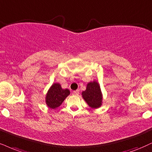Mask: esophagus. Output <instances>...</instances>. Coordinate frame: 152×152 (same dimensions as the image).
<instances>
[{
	"mask_svg": "<svg viewBox=\"0 0 152 152\" xmlns=\"http://www.w3.org/2000/svg\"><path fill=\"white\" fill-rule=\"evenodd\" d=\"M79 94V90H76V91H74L72 92V94L74 95V96H77Z\"/></svg>",
	"mask_w": 152,
	"mask_h": 152,
	"instance_id": "1",
	"label": "esophagus"
}]
</instances>
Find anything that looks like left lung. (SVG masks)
<instances>
[{
	"label": "left lung",
	"instance_id": "1",
	"mask_svg": "<svg viewBox=\"0 0 152 152\" xmlns=\"http://www.w3.org/2000/svg\"><path fill=\"white\" fill-rule=\"evenodd\" d=\"M81 95L86 103L92 109L99 108L103 105V94L97 81L94 80L88 83L86 88Z\"/></svg>",
	"mask_w": 152,
	"mask_h": 152
}]
</instances>
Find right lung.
Here are the masks:
<instances>
[{
  "mask_svg": "<svg viewBox=\"0 0 152 152\" xmlns=\"http://www.w3.org/2000/svg\"><path fill=\"white\" fill-rule=\"evenodd\" d=\"M70 94L69 89H63L58 83H53L45 96V103L51 109H56L61 105L66 97Z\"/></svg>",
  "mask_w": 152,
  "mask_h": 152,
  "instance_id": "obj_1",
  "label": "right lung"
}]
</instances>
